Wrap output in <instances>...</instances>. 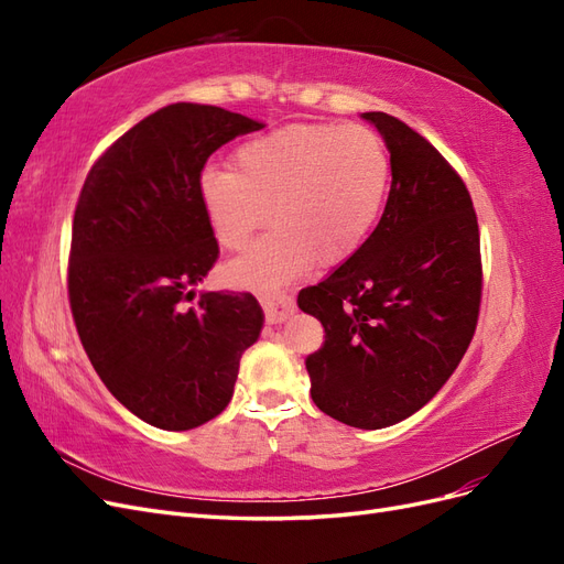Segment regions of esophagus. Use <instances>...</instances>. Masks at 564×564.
<instances>
[{
	"instance_id": "1",
	"label": "esophagus",
	"mask_w": 564,
	"mask_h": 564,
	"mask_svg": "<svg viewBox=\"0 0 564 564\" xmlns=\"http://www.w3.org/2000/svg\"><path fill=\"white\" fill-rule=\"evenodd\" d=\"M268 324H280L294 313V299L286 294H263L259 296Z\"/></svg>"
}]
</instances>
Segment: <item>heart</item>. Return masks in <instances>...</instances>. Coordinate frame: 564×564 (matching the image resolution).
<instances>
[{"mask_svg":"<svg viewBox=\"0 0 564 564\" xmlns=\"http://www.w3.org/2000/svg\"><path fill=\"white\" fill-rule=\"evenodd\" d=\"M390 155L381 135L360 124H294L235 152L230 169H204L202 209L224 249L275 224L230 270L235 282L272 286L301 268L336 265L365 245L383 209Z\"/></svg>","mask_w":564,"mask_h":564,"instance_id":"heart-1","label":"heart"}]
</instances>
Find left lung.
Masks as SVG:
<instances>
[{
	"label": "left lung",
	"instance_id": "obj_1",
	"mask_svg": "<svg viewBox=\"0 0 564 564\" xmlns=\"http://www.w3.org/2000/svg\"><path fill=\"white\" fill-rule=\"evenodd\" d=\"M390 150L379 226L327 280L299 292L324 344L305 357L313 402L377 431L433 400L468 350L482 301L480 228L468 187L398 117L365 112Z\"/></svg>",
	"mask_w": 564,
	"mask_h": 564
}]
</instances>
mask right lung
Here are the masks:
<instances>
[{
  "mask_svg": "<svg viewBox=\"0 0 564 564\" xmlns=\"http://www.w3.org/2000/svg\"><path fill=\"white\" fill-rule=\"evenodd\" d=\"M263 122L174 104L131 127L89 169L73 218L67 299L112 395L162 431L228 406L242 352L263 327L251 294L193 286L218 259L199 176L214 152Z\"/></svg>",
  "mask_w": 564,
  "mask_h": 564,
  "instance_id": "1",
  "label": "right lung"
}]
</instances>
